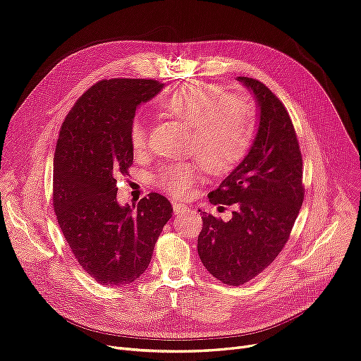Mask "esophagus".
Here are the masks:
<instances>
[{"label": "esophagus", "mask_w": 361, "mask_h": 361, "mask_svg": "<svg viewBox=\"0 0 361 361\" xmlns=\"http://www.w3.org/2000/svg\"><path fill=\"white\" fill-rule=\"evenodd\" d=\"M172 207H174V214L176 215H184V214H187V212L190 211L189 207L184 205V203H178V202L172 203Z\"/></svg>", "instance_id": "obj_1"}]
</instances>
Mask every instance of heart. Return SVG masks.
<instances>
[{"label":"heart","instance_id":"heart-1","mask_svg":"<svg viewBox=\"0 0 361 361\" xmlns=\"http://www.w3.org/2000/svg\"><path fill=\"white\" fill-rule=\"evenodd\" d=\"M158 107L162 115L192 127L189 150L209 174H227L252 146L257 107L252 97L242 90H223L216 84L189 81L166 91ZM130 140L134 150L146 147L145 121H133ZM200 174L199 164H172L158 171L154 183L168 195L183 199L199 183Z\"/></svg>","mask_w":361,"mask_h":361}]
</instances>
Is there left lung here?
I'll return each instance as SVG.
<instances>
[{"label": "left lung", "instance_id": "obj_1", "mask_svg": "<svg viewBox=\"0 0 361 361\" xmlns=\"http://www.w3.org/2000/svg\"><path fill=\"white\" fill-rule=\"evenodd\" d=\"M238 81L255 100L258 130L242 162L209 193L214 205H234L231 219L203 212L197 238L203 267L230 286L246 283L276 259L304 199L301 150L288 111L262 82Z\"/></svg>", "mask_w": 361, "mask_h": 361}]
</instances>
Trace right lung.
<instances>
[{
	"instance_id": "obj_1",
	"label": "right lung",
	"mask_w": 361,
	"mask_h": 361,
	"mask_svg": "<svg viewBox=\"0 0 361 361\" xmlns=\"http://www.w3.org/2000/svg\"><path fill=\"white\" fill-rule=\"evenodd\" d=\"M164 84L111 80L92 85L68 114L54 152L53 205L81 267L104 286L133 283L149 267L154 243L172 216L169 200L150 193L121 205L116 177L134 159L131 123L140 104Z\"/></svg>"
}]
</instances>
